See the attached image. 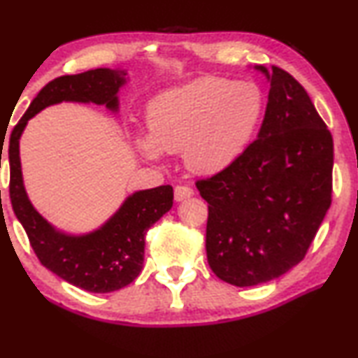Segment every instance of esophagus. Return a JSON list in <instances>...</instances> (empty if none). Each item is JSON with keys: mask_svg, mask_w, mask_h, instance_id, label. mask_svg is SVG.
<instances>
[{"mask_svg": "<svg viewBox=\"0 0 358 358\" xmlns=\"http://www.w3.org/2000/svg\"><path fill=\"white\" fill-rule=\"evenodd\" d=\"M193 194H194V191H193V188H189V186H185V185L175 186V201L188 199Z\"/></svg>", "mask_w": 358, "mask_h": 358, "instance_id": "34e87169", "label": "esophagus"}]
</instances>
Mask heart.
Here are the masks:
<instances>
[{
  "label": "heart",
  "mask_w": 358,
  "mask_h": 358,
  "mask_svg": "<svg viewBox=\"0 0 358 358\" xmlns=\"http://www.w3.org/2000/svg\"><path fill=\"white\" fill-rule=\"evenodd\" d=\"M263 113L258 84L203 76L150 100L149 134L136 136V145L148 159L183 150L191 170L217 173L243 154Z\"/></svg>",
  "instance_id": "b5f03b06"
}]
</instances>
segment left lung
I'll use <instances>...</instances> for the list:
<instances>
[{
    "label": "left lung",
    "instance_id": "left-lung-1",
    "mask_svg": "<svg viewBox=\"0 0 358 358\" xmlns=\"http://www.w3.org/2000/svg\"><path fill=\"white\" fill-rule=\"evenodd\" d=\"M271 83L264 120L243 154L196 181L208 201L206 253L219 279L264 284L305 258L331 206L334 144L299 80L258 66Z\"/></svg>",
    "mask_w": 358,
    "mask_h": 358
}]
</instances>
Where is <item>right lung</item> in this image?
<instances>
[{
  "label": "right lung",
  "mask_w": 358,
  "mask_h": 358,
  "mask_svg": "<svg viewBox=\"0 0 358 358\" xmlns=\"http://www.w3.org/2000/svg\"><path fill=\"white\" fill-rule=\"evenodd\" d=\"M124 78L127 71L122 69L99 68L50 80L9 138V198L34 253L58 278L94 294L120 290L138 278L144 263L145 231L173 206V188L162 185L136 191L99 230L79 236L66 235L55 230L30 204L22 183L19 138L34 115L63 100L94 102L117 110V94L127 83Z\"/></svg>",
  "instance_id": "1"
}]
</instances>
